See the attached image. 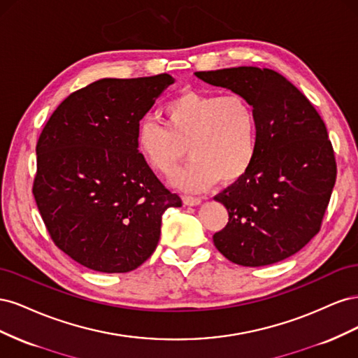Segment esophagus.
I'll use <instances>...</instances> for the list:
<instances>
[{
    "label": "esophagus",
    "mask_w": 358,
    "mask_h": 358,
    "mask_svg": "<svg viewBox=\"0 0 358 358\" xmlns=\"http://www.w3.org/2000/svg\"><path fill=\"white\" fill-rule=\"evenodd\" d=\"M183 203H185L187 206H197L201 203V199L200 197H189V196H183L182 197Z\"/></svg>",
    "instance_id": "34e87169"
}]
</instances>
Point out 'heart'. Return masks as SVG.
Segmentation results:
<instances>
[{
  "label": "heart",
  "mask_w": 358,
  "mask_h": 358,
  "mask_svg": "<svg viewBox=\"0 0 358 358\" xmlns=\"http://www.w3.org/2000/svg\"><path fill=\"white\" fill-rule=\"evenodd\" d=\"M166 127L154 119L138 124L136 146L148 166L170 176L183 154L191 159L175 178L185 191H204L221 179L231 183L251 167L258 140L254 106L241 94L196 90L179 92L162 109Z\"/></svg>",
  "instance_id": "b5f03b06"
}]
</instances>
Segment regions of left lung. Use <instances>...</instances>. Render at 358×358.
I'll return each instance as SVG.
<instances>
[{
    "mask_svg": "<svg viewBox=\"0 0 358 358\" xmlns=\"http://www.w3.org/2000/svg\"><path fill=\"white\" fill-rule=\"evenodd\" d=\"M196 76L243 95L258 117L251 167L215 196L227 208L229 222L213 234V243L241 266L282 262L320 231L331 197L338 169L326 124L275 70L234 67Z\"/></svg>",
    "mask_w": 358,
    "mask_h": 358,
    "instance_id": "8db88e82",
    "label": "left lung"
}]
</instances>
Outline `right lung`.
<instances>
[{
	"label": "right lung",
	"mask_w": 358,
	"mask_h": 358,
	"mask_svg": "<svg viewBox=\"0 0 358 358\" xmlns=\"http://www.w3.org/2000/svg\"><path fill=\"white\" fill-rule=\"evenodd\" d=\"M175 79H101L70 94L36 146L32 194L55 243L74 262L127 273L154 254L161 218L180 208L138 154V122Z\"/></svg>",
	"instance_id": "1"
}]
</instances>
